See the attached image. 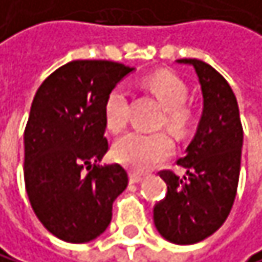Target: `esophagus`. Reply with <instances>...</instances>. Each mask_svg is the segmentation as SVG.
<instances>
[{"label":"esophagus","mask_w":262,"mask_h":262,"mask_svg":"<svg viewBox=\"0 0 262 262\" xmlns=\"http://www.w3.org/2000/svg\"><path fill=\"white\" fill-rule=\"evenodd\" d=\"M142 179H143V176L138 174V172H130V184H138Z\"/></svg>","instance_id":"34e87169"}]
</instances>
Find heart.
Listing matches in <instances>:
<instances>
[{"instance_id": "obj_1", "label": "heart", "mask_w": 262, "mask_h": 262, "mask_svg": "<svg viewBox=\"0 0 262 262\" xmlns=\"http://www.w3.org/2000/svg\"><path fill=\"white\" fill-rule=\"evenodd\" d=\"M148 92L153 93L164 106L163 124L174 134H184L191 122V113L185 106L188 88L185 82L170 72H158L145 80ZM128 99L124 86H114L107 93L103 106L104 125L109 132L117 134L127 124ZM174 143L166 132L145 134L132 130L120 137L113 146V158L135 172H145L170 156Z\"/></svg>"}]
</instances>
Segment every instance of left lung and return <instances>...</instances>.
I'll list each match as a JSON object with an SVG mask.
<instances>
[{
	"label": "left lung",
	"mask_w": 262,
	"mask_h": 262,
	"mask_svg": "<svg viewBox=\"0 0 262 262\" xmlns=\"http://www.w3.org/2000/svg\"><path fill=\"white\" fill-rule=\"evenodd\" d=\"M191 64L200 78L203 116L195 138L177 164L187 170H161L167 185L166 196L153 208L158 232L172 243L193 245L208 238L226 222L237 195L243 127L230 85L214 67L200 59Z\"/></svg>",
	"instance_id": "obj_1"
}]
</instances>
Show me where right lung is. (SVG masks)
Wrapping results in <instances>:
<instances>
[{"instance_id":"add662e5","label":"right lung","mask_w":262,"mask_h":262,"mask_svg":"<svg viewBox=\"0 0 262 262\" xmlns=\"http://www.w3.org/2000/svg\"><path fill=\"white\" fill-rule=\"evenodd\" d=\"M132 69L114 61H72L36 90L24 132L25 190L54 237L85 243L101 235L128 185L120 164L99 166L109 149L103 106Z\"/></svg>"}]
</instances>
